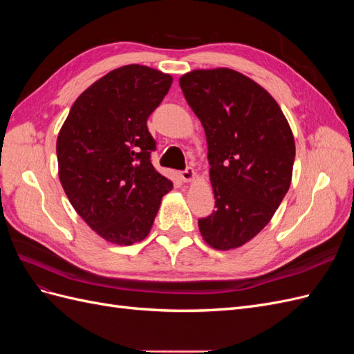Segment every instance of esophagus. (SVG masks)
I'll return each mask as SVG.
<instances>
[{
	"label": "esophagus",
	"instance_id": "obj_1",
	"mask_svg": "<svg viewBox=\"0 0 354 354\" xmlns=\"http://www.w3.org/2000/svg\"><path fill=\"white\" fill-rule=\"evenodd\" d=\"M180 177H181V180L186 181V183H189V181H194L196 178V173L194 168H186L185 171H181Z\"/></svg>",
	"mask_w": 354,
	"mask_h": 354
}]
</instances>
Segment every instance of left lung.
I'll return each mask as SVG.
<instances>
[{
  "instance_id": "8db88e82",
  "label": "left lung",
  "mask_w": 354,
  "mask_h": 354,
  "mask_svg": "<svg viewBox=\"0 0 354 354\" xmlns=\"http://www.w3.org/2000/svg\"><path fill=\"white\" fill-rule=\"evenodd\" d=\"M205 130L217 211L198 221L214 250L239 248L272 220L291 186L295 142L279 104L260 84L229 68L180 78Z\"/></svg>"
}]
</instances>
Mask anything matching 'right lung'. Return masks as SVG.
<instances>
[{"mask_svg": "<svg viewBox=\"0 0 354 354\" xmlns=\"http://www.w3.org/2000/svg\"><path fill=\"white\" fill-rule=\"evenodd\" d=\"M173 77L143 65L106 73L75 100L56 143L59 178L81 218L116 245L143 241L173 183L151 162L147 118Z\"/></svg>", "mask_w": 354, "mask_h": 354, "instance_id": "add662e5", "label": "right lung"}]
</instances>
